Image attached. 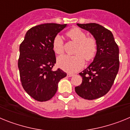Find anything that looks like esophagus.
<instances>
[{
    "instance_id": "34e87169",
    "label": "esophagus",
    "mask_w": 130,
    "mask_h": 130,
    "mask_svg": "<svg viewBox=\"0 0 130 130\" xmlns=\"http://www.w3.org/2000/svg\"><path fill=\"white\" fill-rule=\"evenodd\" d=\"M73 76V74H72V73H67V77H72Z\"/></svg>"
}]
</instances>
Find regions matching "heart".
Listing matches in <instances>:
<instances>
[{"label": "heart", "instance_id": "heart-1", "mask_svg": "<svg viewBox=\"0 0 130 130\" xmlns=\"http://www.w3.org/2000/svg\"><path fill=\"white\" fill-rule=\"evenodd\" d=\"M72 41L77 43L74 56L64 55L60 57L57 63L60 68L64 70L74 72L79 70L84 64V59L89 61L96 55L97 51V43L94 38L87 37L86 33L79 28H73L66 33ZM53 49L57 55H61L64 53V46L62 38L57 35L53 38Z\"/></svg>", "mask_w": 130, "mask_h": 130}]
</instances>
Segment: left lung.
Masks as SVG:
<instances>
[{
    "label": "left lung",
    "mask_w": 130,
    "mask_h": 130,
    "mask_svg": "<svg viewBox=\"0 0 130 130\" xmlns=\"http://www.w3.org/2000/svg\"><path fill=\"white\" fill-rule=\"evenodd\" d=\"M88 31L97 43V51L92 62L79 75L81 85L75 88L76 93L86 100H95L109 91L119 69V49L112 32L96 23L77 24Z\"/></svg>",
    "instance_id": "1"
}]
</instances>
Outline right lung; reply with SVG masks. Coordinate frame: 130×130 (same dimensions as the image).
I'll list each match as a JSON object with an SVG mask.
<instances>
[{
  "instance_id": "1",
  "label": "right lung",
  "mask_w": 130,
  "mask_h": 130,
  "mask_svg": "<svg viewBox=\"0 0 130 130\" xmlns=\"http://www.w3.org/2000/svg\"><path fill=\"white\" fill-rule=\"evenodd\" d=\"M66 24H42L28 30L19 46L18 68L24 90L38 102L51 99L60 80L66 76L60 69L53 71L56 57L52 47L55 36Z\"/></svg>"
}]
</instances>
